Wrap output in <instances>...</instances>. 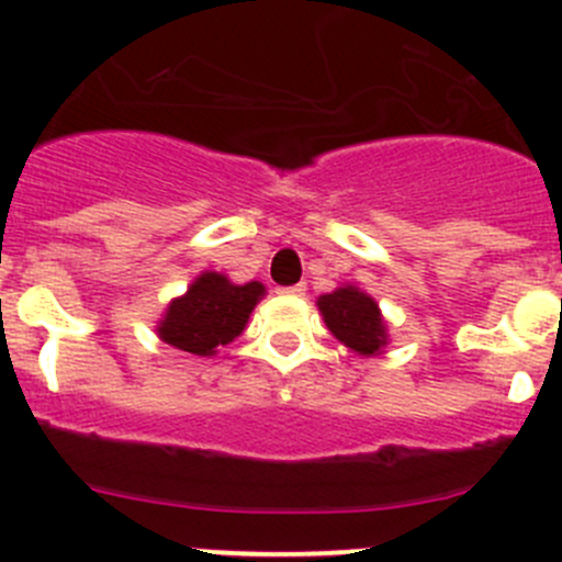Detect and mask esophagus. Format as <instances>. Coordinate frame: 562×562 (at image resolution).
I'll list each match as a JSON object with an SVG mask.
<instances>
[{"label": "esophagus", "mask_w": 562, "mask_h": 562, "mask_svg": "<svg viewBox=\"0 0 562 562\" xmlns=\"http://www.w3.org/2000/svg\"><path fill=\"white\" fill-rule=\"evenodd\" d=\"M304 291H307V285H304V282H299V285L282 288V293H288V296H304Z\"/></svg>", "instance_id": "obj_1"}]
</instances>
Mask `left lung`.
Wrapping results in <instances>:
<instances>
[{"label":"left lung","mask_w":562,"mask_h":562,"mask_svg":"<svg viewBox=\"0 0 562 562\" xmlns=\"http://www.w3.org/2000/svg\"><path fill=\"white\" fill-rule=\"evenodd\" d=\"M317 310H321L328 331L345 348L356 350L359 356H375L386 348V321H383L375 299L367 296L356 285L337 288V291L321 296L317 299Z\"/></svg>","instance_id":"obj_1"}]
</instances>
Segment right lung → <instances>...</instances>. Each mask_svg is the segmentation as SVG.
<instances>
[{
  "instance_id": "obj_1",
  "label": "right lung",
  "mask_w": 562,
  "mask_h": 562,
  "mask_svg": "<svg viewBox=\"0 0 562 562\" xmlns=\"http://www.w3.org/2000/svg\"><path fill=\"white\" fill-rule=\"evenodd\" d=\"M266 296L260 282L234 285L225 274L203 271L184 296L173 299L157 334L162 342L192 356H214L245 331L249 313Z\"/></svg>"
}]
</instances>
